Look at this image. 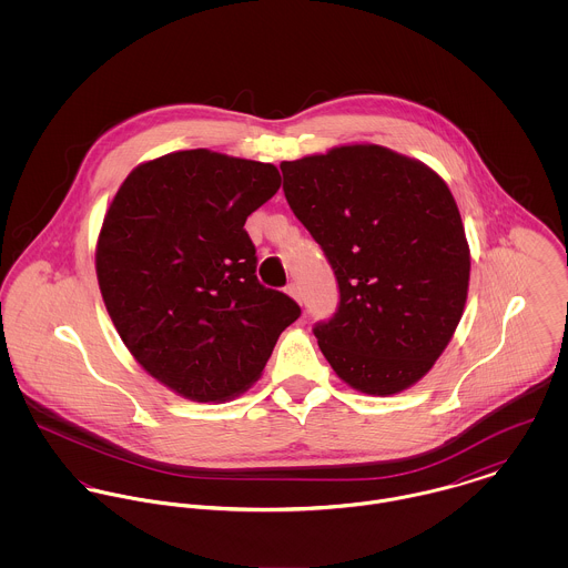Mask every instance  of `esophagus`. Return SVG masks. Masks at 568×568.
<instances>
[{"mask_svg": "<svg viewBox=\"0 0 568 568\" xmlns=\"http://www.w3.org/2000/svg\"><path fill=\"white\" fill-rule=\"evenodd\" d=\"M286 293H288L295 302H300V304H302V288H300L297 284H288V286H286Z\"/></svg>", "mask_w": 568, "mask_h": 568, "instance_id": "obj_1", "label": "esophagus"}]
</instances>
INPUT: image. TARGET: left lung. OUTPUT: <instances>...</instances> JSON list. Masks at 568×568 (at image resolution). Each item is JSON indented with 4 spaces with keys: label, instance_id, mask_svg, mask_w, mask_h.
<instances>
[{
    "label": "left lung",
    "instance_id": "1",
    "mask_svg": "<svg viewBox=\"0 0 568 568\" xmlns=\"http://www.w3.org/2000/svg\"><path fill=\"white\" fill-rule=\"evenodd\" d=\"M280 168L338 286L336 313L313 325L327 363L363 394L410 387L446 349L468 295L470 251L448 185L376 144Z\"/></svg>",
    "mask_w": 568,
    "mask_h": 568
}]
</instances>
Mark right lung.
<instances>
[{"label": "right lung", "instance_id": "right-lung-1", "mask_svg": "<svg viewBox=\"0 0 568 568\" xmlns=\"http://www.w3.org/2000/svg\"><path fill=\"white\" fill-rule=\"evenodd\" d=\"M277 187L273 163L181 151L138 165L104 216L95 251L104 306L138 363L190 400L244 392L302 315L260 284L244 230Z\"/></svg>", "mask_w": 568, "mask_h": 568}]
</instances>
